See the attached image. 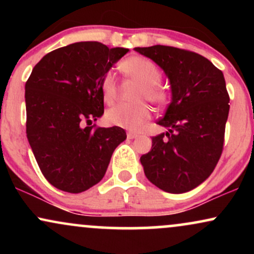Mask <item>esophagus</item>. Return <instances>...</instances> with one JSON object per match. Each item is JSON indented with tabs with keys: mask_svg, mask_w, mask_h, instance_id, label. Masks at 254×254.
I'll return each instance as SVG.
<instances>
[{
	"mask_svg": "<svg viewBox=\"0 0 254 254\" xmlns=\"http://www.w3.org/2000/svg\"><path fill=\"white\" fill-rule=\"evenodd\" d=\"M127 138L132 139V138H136V137H138V133H136V132H132V131H127Z\"/></svg>",
	"mask_w": 254,
	"mask_h": 254,
	"instance_id": "1",
	"label": "esophagus"
}]
</instances>
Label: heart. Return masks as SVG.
I'll list each match as a JSON object with an SVG mask.
<instances>
[{
	"label": "heart",
	"mask_w": 254,
	"mask_h": 254,
	"mask_svg": "<svg viewBox=\"0 0 254 254\" xmlns=\"http://www.w3.org/2000/svg\"><path fill=\"white\" fill-rule=\"evenodd\" d=\"M119 68L125 77L141 84L137 90L136 100L147 99L155 106H164L168 103L167 90L159 84L162 78L161 70L153 61L132 56L123 61ZM101 93L106 104H112L117 99V83L111 72H107L103 78ZM149 118L150 111L145 103L116 105L106 112V121L110 124L129 130L141 129Z\"/></svg>",
	"instance_id": "b5f03b06"
}]
</instances>
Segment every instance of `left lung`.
Listing matches in <instances>:
<instances>
[{
  "mask_svg": "<svg viewBox=\"0 0 254 254\" xmlns=\"http://www.w3.org/2000/svg\"><path fill=\"white\" fill-rule=\"evenodd\" d=\"M135 50L164 69L172 88L171 104L157 122L168 132L154 136L151 150L141 156L145 177L170 193L193 190L212 173L223 150L229 95L222 71L184 49Z\"/></svg>",
  "mask_w": 254,
  "mask_h": 254,
  "instance_id": "8db88e82",
  "label": "left lung"
}]
</instances>
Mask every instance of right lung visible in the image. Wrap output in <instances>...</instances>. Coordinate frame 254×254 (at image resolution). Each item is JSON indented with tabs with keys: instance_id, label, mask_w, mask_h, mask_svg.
<instances>
[{
	"instance_id": "add662e5",
	"label": "right lung",
	"mask_w": 254,
	"mask_h": 254,
	"mask_svg": "<svg viewBox=\"0 0 254 254\" xmlns=\"http://www.w3.org/2000/svg\"><path fill=\"white\" fill-rule=\"evenodd\" d=\"M129 49L80 42L49 52L25 84L26 133L52 186L69 193L103 179L113 151L127 138L119 127L92 124L104 113L101 82Z\"/></svg>"
}]
</instances>
